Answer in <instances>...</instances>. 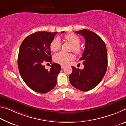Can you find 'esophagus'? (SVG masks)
Instances as JSON below:
<instances>
[{"label": "esophagus", "instance_id": "1", "mask_svg": "<svg viewBox=\"0 0 126 126\" xmlns=\"http://www.w3.org/2000/svg\"><path fill=\"white\" fill-rule=\"evenodd\" d=\"M64 67H65V65H61V68H62V69H64Z\"/></svg>", "mask_w": 126, "mask_h": 126}]
</instances>
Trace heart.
Instances as JSON below:
<instances>
[{"mask_svg": "<svg viewBox=\"0 0 126 126\" xmlns=\"http://www.w3.org/2000/svg\"><path fill=\"white\" fill-rule=\"evenodd\" d=\"M64 39L73 46V51L77 54H79L82 52V49L79 47L80 40L77 35L73 33L68 34L64 36ZM61 48V42L59 38L57 37L51 42L50 48L53 52H57ZM73 58L72 53L60 52L55 54L54 56V61L56 63L61 64H65Z\"/></svg>", "mask_w": 126, "mask_h": 126, "instance_id": "obj_1", "label": "heart"}]
</instances>
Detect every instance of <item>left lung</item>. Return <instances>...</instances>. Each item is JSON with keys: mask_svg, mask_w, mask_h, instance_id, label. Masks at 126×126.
Returning <instances> with one entry per match:
<instances>
[{"mask_svg": "<svg viewBox=\"0 0 126 126\" xmlns=\"http://www.w3.org/2000/svg\"><path fill=\"white\" fill-rule=\"evenodd\" d=\"M75 33L83 36L86 40L84 50L79 59L83 61L84 68L72 67L69 81L78 90L88 91L96 87L106 74L108 66L106 46L101 38L93 32L83 29Z\"/></svg>", "mask_w": 126, "mask_h": 126, "instance_id": "8db88e82", "label": "left lung"}]
</instances>
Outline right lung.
I'll list each match as a JSON object with an SVG mask.
<instances>
[{
  "instance_id": "obj_1",
  "label": "right lung",
  "mask_w": 126,
  "mask_h": 126,
  "mask_svg": "<svg viewBox=\"0 0 126 126\" xmlns=\"http://www.w3.org/2000/svg\"><path fill=\"white\" fill-rule=\"evenodd\" d=\"M57 33H34L27 36L20 47L18 57L19 71L27 86L36 92L46 93L56 86L61 65L53 63L50 70H48L43 64L44 62H52L50 45Z\"/></svg>"
}]
</instances>
